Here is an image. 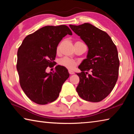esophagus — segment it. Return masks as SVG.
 Here are the masks:
<instances>
[{"label":"esophagus","mask_w":134,"mask_h":134,"mask_svg":"<svg viewBox=\"0 0 134 134\" xmlns=\"http://www.w3.org/2000/svg\"><path fill=\"white\" fill-rule=\"evenodd\" d=\"M69 72L70 74H74V72L72 71V70H69Z\"/></svg>","instance_id":"obj_1"}]
</instances>
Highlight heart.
<instances>
[{
  "instance_id": "heart-1",
  "label": "heart",
  "mask_w": 134,
  "mask_h": 134,
  "mask_svg": "<svg viewBox=\"0 0 134 134\" xmlns=\"http://www.w3.org/2000/svg\"><path fill=\"white\" fill-rule=\"evenodd\" d=\"M60 51V45H58L57 48V52L58 53ZM59 64L62 66L67 68L68 69L72 70L75 68L78 64L76 60H72L69 57H63L59 60Z\"/></svg>"
}]
</instances>
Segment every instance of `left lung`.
I'll return each instance as SVG.
<instances>
[{"mask_svg":"<svg viewBox=\"0 0 134 134\" xmlns=\"http://www.w3.org/2000/svg\"><path fill=\"white\" fill-rule=\"evenodd\" d=\"M69 26L89 48L87 58L79 66L81 72L77 73L80 81L76 90L85 100L98 102L109 94L118 78L116 47L107 33L92 24Z\"/></svg>","mask_w":134,"mask_h":134,"instance_id":"left-lung-1","label":"left lung"}]
</instances>
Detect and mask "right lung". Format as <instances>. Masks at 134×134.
Wrapping results in <instances>:
<instances>
[{
    "label": "right lung",
    "instance_id": "add662e5",
    "mask_svg": "<svg viewBox=\"0 0 134 134\" xmlns=\"http://www.w3.org/2000/svg\"><path fill=\"white\" fill-rule=\"evenodd\" d=\"M72 32L66 25L45 26L25 38L18 50L16 69L25 93L39 105L57 99L62 86L69 78L67 69L57 65L48 73L47 67L56 65L57 48L63 37Z\"/></svg>",
    "mask_w": 134,
    "mask_h": 134
}]
</instances>
